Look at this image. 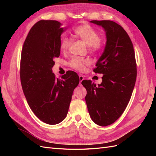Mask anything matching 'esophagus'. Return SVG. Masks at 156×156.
Returning <instances> with one entry per match:
<instances>
[{
    "label": "esophagus",
    "mask_w": 156,
    "mask_h": 156,
    "mask_svg": "<svg viewBox=\"0 0 156 156\" xmlns=\"http://www.w3.org/2000/svg\"><path fill=\"white\" fill-rule=\"evenodd\" d=\"M79 80H80V83H81V82L84 80V77L82 75H80L79 76Z\"/></svg>",
    "instance_id": "1"
}]
</instances>
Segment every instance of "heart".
Here are the masks:
<instances>
[{
    "label": "heart",
    "instance_id": "b5f03b06",
    "mask_svg": "<svg viewBox=\"0 0 156 156\" xmlns=\"http://www.w3.org/2000/svg\"><path fill=\"white\" fill-rule=\"evenodd\" d=\"M73 34L75 37L79 38L83 41L92 50L97 51L101 48L102 43L98 39V33L91 26L88 25H82L74 29ZM70 40L67 37H64L61 39L59 48L62 52L68 50L70 45ZM90 60L88 59H82L78 58H73L69 62V65L72 68L78 70L82 71L84 69L85 66L90 64Z\"/></svg>",
    "mask_w": 156,
    "mask_h": 156
}]
</instances>
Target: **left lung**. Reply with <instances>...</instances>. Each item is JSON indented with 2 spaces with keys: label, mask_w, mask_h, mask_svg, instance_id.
I'll list each match as a JSON object with an SVG mask.
<instances>
[{
  "label": "left lung",
  "mask_w": 156,
  "mask_h": 156,
  "mask_svg": "<svg viewBox=\"0 0 156 156\" xmlns=\"http://www.w3.org/2000/svg\"><path fill=\"white\" fill-rule=\"evenodd\" d=\"M101 26L106 35L104 51L94 72L102 74L101 84L83 80L85 97L91 119L100 126L113 123L130 100L137 77L133 44L124 29L112 21H90Z\"/></svg>",
  "instance_id": "1"
}]
</instances>
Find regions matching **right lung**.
<instances>
[{
	"label": "right lung",
	"mask_w": 156,
	"mask_h": 156,
	"mask_svg": "<svg viewBox=\"0 0 156 156\" xmlns=\"http://www.w3.org/2000/svg\"><path fill=\"white\" fill-rule=\"evenodd\" d=\"M67 29L57 21L41 20L29 31L22 49L20 78L23 92L34 113L49 125L66 118L80 81L73 71L62 79H56L52 72L54 59L60 54L61 35Z\"/></svg>",
	"instance_id": "obj_1"
}]
</instances>
